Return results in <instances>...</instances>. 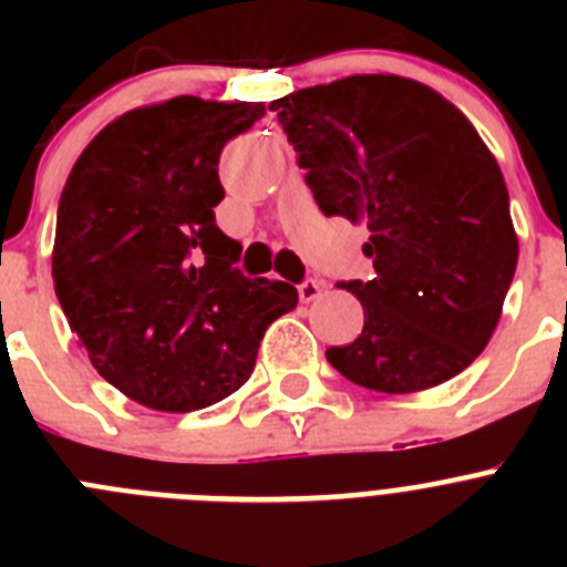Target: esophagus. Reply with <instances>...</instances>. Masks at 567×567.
Returning a JSON list of instances; mask_svg holds the SVG:
<instances>
[{"label":"esophagus","instance_id":"1","mask_svg":"<svg viewBox=\"0 0 567 567\" xmlns=\"http://www.w3.org/2000/svg\"><path fill=\"white\" fill-rule=\"evenodd\" d=\"M298 298L300 303H312V300H318L320 298L318 280H303V284H298Z\"/></svg>","mask_w":567,"mask_h":567}]
</instances>
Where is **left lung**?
I'll return each mask as SVG.
<instances>
[{
  "label": "left lung",
  "mask_w": 567,
  "mask_h": 567,
  "mask_svg": "<svg viewBox=\"0 0 567 567\" xmlns=\"http://www.w3.org/2000/svg\"><path fill=\"white\" fill-rule=\"evenodd\" d=\"M269 110L323 215L369 227L363 332L327 349L346 380L412 394L452 380L488 346L519 244L503 169L474 124L429 84L372 73L315 84Z\"/></svg>",
  "instance_id": "8db88e82"
}]
</instances>
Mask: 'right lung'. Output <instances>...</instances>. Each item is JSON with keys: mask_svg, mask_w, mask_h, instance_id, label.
<instances>
[{"mask_svg": "<svg viewBox=\"0 0 567 567\" xmlns=\"http://www.w3.org/2000/svg\"><path fill=\"white\" fill-rule=\"evenodd\" d=\"M264 102L175 96L127 110L84 147L59 198L53 284L90 363L135 403L195 412L247 383L267 327L298 307L244 278L215 227L229 138Z\"/></svg>", "mask_w": 567, "mask_h": 567, "instance_id": "1", "label": "right lung"}]
</instances>
